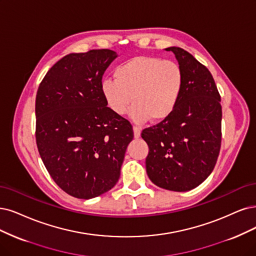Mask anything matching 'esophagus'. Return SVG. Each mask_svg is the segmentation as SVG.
Listing matches in <instances>:
<instances>
[{"mask_svg":"<svg viewBox=\"0 0 256 256\" xmlns=\"http://www.w3.org/2000/svg\"><path fill=\"white\" fill-rule=\"evenodd\" d=\"M133 130H134V137H135L136 139H138V138L140 137V134H141L140 128H137V126H134V128H133Z\"/></svg>","mask_w":256,"mask_h":256,"instance_id":"obj_1","label":"esophagus"}]
</instances>
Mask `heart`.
<instances>
[{
    "label": "heart",
    "mask_w": 256,
    "mask_h": 256,
    "mask_svg": "<svg viewBox=\"0 0 256 256\" xmlns=\"http://www.w3.org/2000/svg\"><path fill=\"white\" fill-rule=\"evenodd\" d=\"M115 80L104 79L101 92L108 108L118 116L128 112L137 123L150 118L162 121L172 115L180 100L184 76L176 62L158 56H135L117 66Z\"/></svg>",
    "instance_id": "heart-1"
}]
</instances>
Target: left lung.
<instances>
[{
	"label": "left lung",
	"instance_id": "8db88e82",
	"mask_svg": "<svg viewBox=\"0 0 256 256\" xmlns=\"http://www.w3.org/2000/svg\"><path fill=\"white\" fill-rule=\"evenodd\" d=\"M180 66L184 84L172 115L144 128L146 168L159 188L186 192L200 186L216 164L222 144L220 94L204 64L180 47H168Z\"/></svg>",
	"mask_w": 256,
	"mask_h": 256
}]
</instances>
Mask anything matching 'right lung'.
Here are the masks:
<instances>
[{
	"instance_id": "obj_1",
	"label": "right lung",
	"mask_w": 256,
	"mask_h": 256,
	"mask_svg": "<svg viewBox=\"0 0 256 256\" xmlns=\"http://www.w3.org/2000/svg\"><path fill=\"white\" fill-rule=\"evenodd\" d=\"M110 50L63 56L47 72L36 97V141L42 162L62 190L80 200L115 186L128 144V120L112 112L101 92Z\"/></svg>"
}]
</instances>
